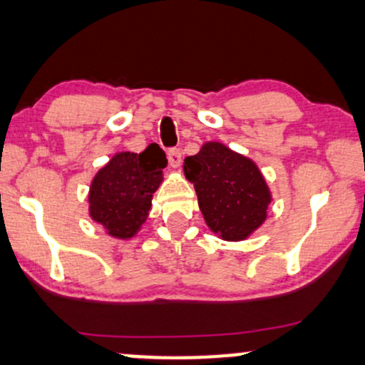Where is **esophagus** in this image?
Wrapping results in <instances>:
<instances>
[{"label":"esophagus","mask_w":365,"mask_h":365,"mask_svg":"<svg viewBox=\"0 0 365 365\" xmlns=\"http://www.w3.org/2000/svg\"><path fill=\"white\" fill-rule=\"evenodd\" d=\"M168 165L172 168H177L182 165V151L178 148H172L168 151Z\"/></svg>","instance_id":"obj_1"}]
</instances>
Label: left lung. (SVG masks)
<instances>
[{
  "label": "left lung",
  "instance_id": "left-lung-1",
  "mask_svg": "<svg viewBox=\"0 0 365 365\" xmlns=\"http://www.w3.org/2000/svg\"><path fill=\"white\" fill-rule=\"evenodd\" d=\"M183 172L195 187L207 225L224 241H244L266 220L269 187L247 156L209 141L187 156Z\"/></svg>",
  "mask_w": 365,
  "mask_h": 365
}]
</instances>
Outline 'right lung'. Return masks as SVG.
Wrapping results in <instances>:
<instances>
[{"label": "right lung", "instance_id": "right-lung-1", "mask_svg": "<svg viewBox=\"0 0 365 365\" xmlns=\"http://www.w3.org/2000/svg\"><path fill=\"white\" fill-rule=\"evenodd\" d=\"M165 151L156 143L141 153L121 151L96 173L89 190V215L116 239H131L145 224L151 198L163 182Z\"/></svg>", "mask_w": 365, "mask_h": 365}]
</instances>
